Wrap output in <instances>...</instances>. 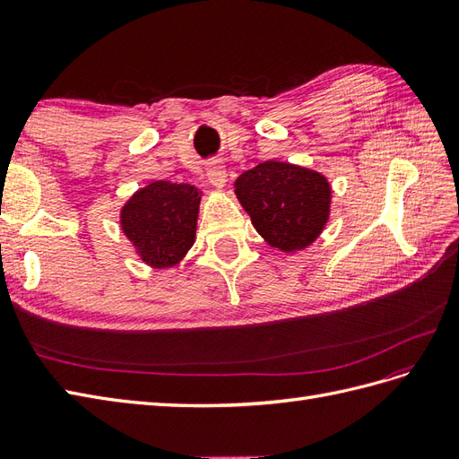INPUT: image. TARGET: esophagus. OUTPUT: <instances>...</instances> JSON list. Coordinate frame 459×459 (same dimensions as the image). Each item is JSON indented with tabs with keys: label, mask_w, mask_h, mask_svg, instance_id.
Listing matches in <instances>:
<instances>
[{
	"label": "esophagus",
	"mask_w": 459,
	"mask_h": 459,
	"mask_svg": "<svg viewBox=\"0 0 459 459\" xmlns=\"http://www.w3.org/2000/svg\"><path fill=\"white\" fill-rule=\"evenodd\" d=\"M205 170H207L209 182L213 184L215 187L225 186V182H227V169H225V164H222L221 160H211L207 164Z\"/></svg>",
	"instance_id": "1"
}]
</instances>
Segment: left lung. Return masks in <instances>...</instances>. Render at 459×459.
Instances as JSON below:
<instances>
[{
  "label": "left lung",
  "instance_id": "left-lung-1",
  "mask_svg": "<svg viewBox=\"0 0 459 459\" xmlns=\"http://www.w3.org/2000/svg\"><path fill=\"white\" fill-rule=\"evenodd\" d=\"M234 186L257 232L279 250L307 248L330 215V184L322 174L295 164L260 162Z\"/></svg>",
  "mask_w": 459,
  "mask_h": 459
}]
</instances>
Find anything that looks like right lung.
Segmentation results:
<instances>
[{
    "instance_id": "obj_1",
    "label": "right lung",
    "mask_w": 459,
    "mask_h": 459,
    "mask_svg": "<svg viewBox=\"0 0 459 459\" xmlns=\"http://www.w3.org/2000/svg\"><path fill=\"white\" fill-rule=\"evenodd\" d=\"M199 192L190 184L152 182L122 209V229L143 262L169 267L180 262L195 238Z\"/></svg>"
}]
</instances>
